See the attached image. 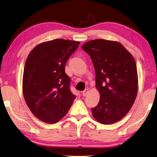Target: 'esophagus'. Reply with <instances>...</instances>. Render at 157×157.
<instances>
[{
  "mask_svg": "<svg viewBox=\"0 0 157 157\" xmlns=\"http://www.w3.org/2000/svg\"><path fill=\"white\" fill-rule=\"evenodd\" d=\"M88 93H89V90H88V89H86V90H85L83 91H82V95L83 96H85Z\"/></svg>",
  "mask_w": 157,
  "mask_h": 157,
  "instance_id": "1",
  "label": "esophagus"
}]
</instances>
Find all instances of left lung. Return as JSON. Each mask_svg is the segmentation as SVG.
Masks as SVG:
<instances>
[{"label": "left lung", "mask_w": 157, "mask_h": 157, "mask_svg": "<svg viewBox=\"0 0 157 157\" xmlns=\"http://www.w3.org/2000/svg\"><path fill=\"white\" fill-rule=\"evenodd\" d=\"M82 49L91 57L96 72V87L100 98L93 116L111 124L125 116L138 91L137 66L133 57L120 43L105 40L89 41Z\"/></svg>", "instance_id": "1"}]
</instances>
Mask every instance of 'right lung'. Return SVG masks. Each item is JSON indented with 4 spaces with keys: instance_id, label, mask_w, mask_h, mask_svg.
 Returning a JSON list of instances; mask_svg holds the SVG:
<instances>
[{
    "instance_id": "add662e5",
    "label": "right lung",
    "mask_w": 157,
    "mask_h": 157,
    "mask_svg": "<svg viewBox=\"0 0 157 157\" xmlns=\"http://www.w3.org/2000/svg\"><path fill=\"white\" fill-rule=\"evenodd\" d=\"M79 42L57 39L38 44L28 55L24 68L22 91L35 117L48 124L59 121L68 112L76 96L70 90L66 62Z\"/></svg>"
}]
</instances>
